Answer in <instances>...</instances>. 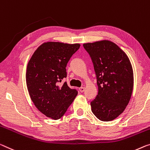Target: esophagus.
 <instances>
[{
	"instance_id": "34e87169",
	"label": "esophagus",
	"mask_w": 150,
	"mask_h": 150,
	"mask_svg": "<svg viewBox=\"0 0 150 150\" xmlns=\"http://www.w3.org/2000/svg\"><path fill=\"white\" fill-rule=\"evenodd\" d=\"M79 91H80V92L83 93V92L84 91V90H85V88H84L83 87H80V88H79Z\"/></svg>"
}]
</instances>
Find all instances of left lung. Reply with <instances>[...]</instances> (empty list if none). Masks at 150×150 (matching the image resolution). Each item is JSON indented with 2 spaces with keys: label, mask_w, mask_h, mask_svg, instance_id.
<instances>
[{
  "label": "left lung",
  "mask_w": 150,
  "mask_h": 150,
  "mask_svg": "<svg viewBox=\"0 0 150 150\" xmlns=\"http://www.w3.org/2000/svg\"><path fill=\"white\" fill-rule=\"evenodd\" d=\"M91 57L97 77L98 94L91 102L93 113L103 122L122 114L132 96L134 72L127 54L108 40L83 45Z\"/></svg>",
  "instance_id": "left-lung-1"
}]
</instances>
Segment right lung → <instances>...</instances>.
<instances>
[{"label": "right lung", "mask_w": 150, "mask_h": 150, "mask_svg": "<svg viewBox=\"0 0 150 150\" xmlns=\"http://www.w3.org/2000/svg\"><path fill=\"white\" fill-rule=\"evenodd\" d=\"M79 47L78 43L44 42L28 63L26 83L30 99L42 113L53 120L63 117L78 93L67 82L60 83L67 77V64Z\"/></svg>", "instance_id": "1"}]
</instances>
